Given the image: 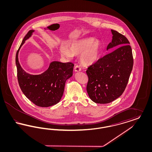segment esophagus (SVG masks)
Here are the masks:
<instances>
[{
    "instance_id": "1",
    "label": "esophagus",
    "mask_w": 152,
    "mask_h": 152,
    "mask_svg": "<svg viewBox=\"0 0 152 152\" xmlns=\"http://www.w3.org/2000/svg\"><path fill=\"white\" fill-rule=\"evenodd\" d=\"M81 68L80 67L79 65H76V66H75V72H80V71H81Z\"/></svg>"
}]
</instances>
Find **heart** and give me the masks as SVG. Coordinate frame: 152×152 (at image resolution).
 <instances>
[{
    "instance_id": "heart-1",
    "label": "heart",
    "mask_w": 152,
    "mask_h": 152,
    "mask_svg": "<svg viewBox=\"0 0 152 152\" xmlns=\"http://www.w3.org/2000/svg\"><path fill=\"white\" fill-rule=\"evenodd\" d=\"M69 48L65 45H61L60 50L61 55L71 58L73 55L80 54L81 61L87 65L94 64L99 58L101 50L100 41L94 37H88L75 40L69 44Z\"/></svg>"
}]
</instances>
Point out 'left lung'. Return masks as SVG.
<instances>
[{
    "label": "left lung",
    "mask_w": 152,
    "mask_h": 152,
    "mask_svg": "<svg viewBox=\"0 0 152 152\" xmlns=\"http://www.w3.org/2000/svg\"><path fill=\"white\" fill-rule=\"evenodd\" d=\"M111 32L112 40L107 50H116L89 66L86 71L87 93L92 101L98 104L109 103L123 94L133 69L129 42L117 31L111 29Z\"/></svg>",
    "instance_id": "left-lung-1"
}]
</instances>
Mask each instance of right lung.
I'll return each mask as SVG.
<instances>
[{
  "label": "right lung",
  "instance_id": "obj_1",
  "mask_svg": "<svg viewBox=\"0 0 152 152\" xmlns=\"http://www.w3.org/2000/svg\"><path fill=\"white\" fill-rule=\"evenodd\" d=\"M35 31H28L24 37L16 54V65L18 83L23 93L37 106L48 107L58 104L64 91L66 80L73 75L72 63L51 62L47 70L40 75H31L21 66L18 59L19 52L26 40Z\"/></svg>",
  "mask_w": 152,
  "mask_h": 152
}]
</instances>
